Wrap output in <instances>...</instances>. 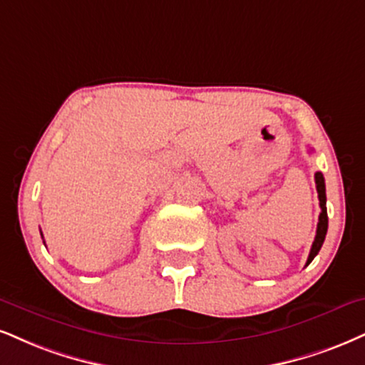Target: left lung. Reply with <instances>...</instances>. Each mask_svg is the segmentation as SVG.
Masks as SVG:
<instances>
[{"label":"left lung","instance_id":"obj_1","mask_svg":"<svg viewBox=\"0 0 365 365\" xmlns=\"http://www.w3.org/2000/svg\"><path fill=\"white\" fill-rule=\"evenodd\" d=\"M316 182V190H318V199H319V207H322V212H319V221H318V230H316V236L313 241V247H311L308 262L306 265H309L313 262V258L318 255L319 250L323 247L324 236H327L328 231V214H327V190H324V178L322 171H316L314 175Z\"/></svg>","mask_w":365,"mask_h":365}]
</instances>
